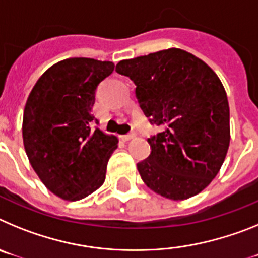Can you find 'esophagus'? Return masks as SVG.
Wrapping results in <instances>:
<instances>
[{"mask_svg": "<svg viewBox=\"0 0 258 258\" xmlns=\"http://www.w3.org/2000/svg\"><path fill=\"white\" fill-rule=\"evenodd\" d=\"M134 137H136V134H134V133L125 134V136H122V140H124V141H131V140H133Z\"/></svg>", "mask_w": 258, "mask_h": 258, "instance_id": "obj_1", "label": "esophagus"}]
</instances>
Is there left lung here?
I'll return each instance as SVG.
<instances>
[{
	"label": "left lung",
	"mask_w": 258,
	"mask_h": 258,
	"mask_svg": "<svg viewBox=\"0 0 258 258\" xmlns=\"http://www.w3.org/2000/svg\"><path fill=\"white\" fill-rule=\"evenodd\" d=\"M116 72L136 84L141 108L163 127L149 138L151 154L137 164L156 194L184 200L217 175L230 145V109L222 83L208 64L181 49L118 61Z\"/></svg>",
	"instance_id": "obj_1"
}]
</instances>
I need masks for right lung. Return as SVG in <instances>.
<instances>
[{
    "label": "right lung",
    "mask_w": 258,
    "mask_h": 258,
    "mask_svg": "<svg viewBox=\"0 0 258 258\" xmlns=\"http://www.w3.org/2000/svg\"><path fill=\"white\" fill-rule=\"evenodd\" d=\"M112 61L70 58L51 66L32 89L23 115V143L42 183L76 202L101 187L117 138L94 125L95 90Z\"/></svg>",
    "instance_id": "obj_1"
}]
</instances>
